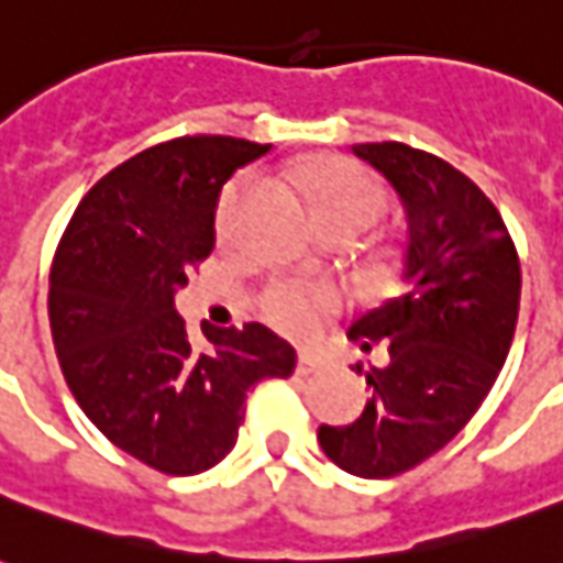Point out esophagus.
I'll use <instances>...</instances> for the list:
<instances>
[{
  "instance_id": "34e87169",
  "label": "esophagus",
  "mask_w": 563,
  "mask_h": 563,
  "mask_svg": "<svg viewBox=\"0 0 563 563\" xmlns=\"http://www.w3.org/2000/svg\"><path fill=\"white\" fill-rule=\"evenodd\" d=\"M322 365H325V362H322L317 353H310V350H301V353H298V365H295V371H298L301 377H307V374H317Z\"/></svg>"
}]
</instances>
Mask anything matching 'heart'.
<instances>
[{
    "instance_id": "obj_1",
    "label": "heart",
    "mask_w": 563,
    "mask_h": 563,
    "mask_svg": "<svg viewBox=\"0 0 563 563\" xmlns=\"http://www.w3.org/2000/svg\"><path fill=\"white\" fill-rule=\"evenodd\" d=\"M244 180L229 189V196L222 201L220 210V229H229V213H232L238 189ZM307 198L317 222H346L355 225L358 232H365L371 222L377 220L386 205L383 186L353 162L343 159H322L310 168L307 177ZM262 317L268 319L274 329L305 338L317 329L319 319L334 310V292L322 289V286H307V283L283 280L274 283L268 292L262 295Z\"/></svg>"
}]
</instances>
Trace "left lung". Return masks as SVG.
<instances>
[{"mask_svg": "<svg viewBox=\"0 0 563 563\" xmlns=\"http://www.w3.org/2000/svg\"><path fill=\"white\" fill-rule=\"evenodd\" d=\"M398 192L407 217L404 292L367 310L350 338L383 341L374 389L353 424H319L341 471L386 479L431 459L479 410L507 362L521 295L519 253L497 208L471 177L401 141L353 144ZM362 374V365H358Z\"/></svg>", "mask_w": 563, "mask_h": 563, "instance_id": "8db88e82", "label": "left lung"}]
</instances>
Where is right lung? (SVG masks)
<instances>
[{
	"mask_svg": "<svg viewBox=\"0 0 563 563\" xmlns=\"http://www.w3.org/2000/svg\"><path fill=\"white\" fill-rule=\"evenodd\" d=\"M271 144L186 135L141 150L84 196L56 246L47 313L80 410L114 446L172 476L232 452L246 395L289 377L295 350L250 322L205 325L196 353L174 295L217 244L222 184Z\"/></svg>",
	"mask_w": 563,
	"mask_h": 563,
	"instance_id": "obj_1",
	"label": "right lung"
}]
</instances>
